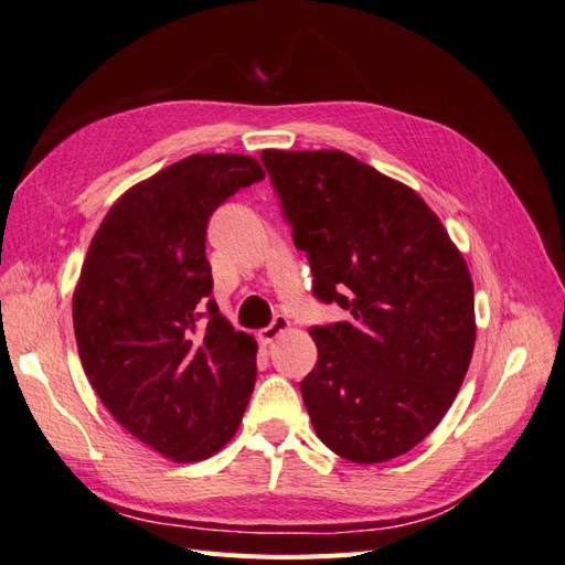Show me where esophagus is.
I'll use <instances>...</instances> for the list:
<instances>
[{
  "label": "esophagus",
  "mask_w": 565,
  "mask_h": 565,
  "mask_svg": "<svg viewBox=\"0 0 565 565\" xmlns=\"http://www.w3.org/2000/svg\"><path fill=\"white\" fill-rule=\"evenodd\" d=\"M289 324H292V322H289L285 316H276L268 328H264L259 332V341H262V344H273V341H276L280 334H285L289 330Z\"/></svg>",
  "instance_id": "obj_1"
}]
</instances>
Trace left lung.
Listing matches in <instances>:
<instances>
[{"label": "left lung", "mask_w": 565, "mask_h": 565, "mask_svg": "<svg viewBox=\"0 0 565 565\" xmlns=\"http://www.w3.org/2000/svg\"><path fill=\"white\" fill-rule=\"evenodd\" d=\"M313 270V295L351 318L311 328L301 386L318 438L377 465L446 417L476 341L473 282L446 226L413 188L341 150H264Z\"/></svg>", "instance_id": "obj_1"}]
</instances>
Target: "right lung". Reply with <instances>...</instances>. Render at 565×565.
I'll use <instances>...</instances> for the list:
<instances>
[{"label": "right lung", "mask_w": 565, "mask_h": 565, "mask_svg": "<svg viewBox=\"0 0 565 565\" xmlns=\"http://www.w3.org/2000/svg\"><path fill=\"white\" fill-rule=\"evenodd\" d=\"M262 179L259 162L233 152L169 164L117 198L82 264V367L108 413L179 465L224 448L254 391L256 341L210 299L204 237L218 204Z\"/></svg>", "instance_id": "right-lung-1"}]
</instances>
